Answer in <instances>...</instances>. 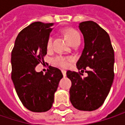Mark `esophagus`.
<instances>
[{
  "instance_id": "obj_1",
  "label": "esophagus",
  "mask_w": 125,
  "mask_h": 125,
  "mask_svg": "<svg viewBox=\"0 0 125 125\" xmlns=\"http://www.w3.org/2000/svg\"><path fill=\"white\" fill-rule=\"evenodd\" d=\"M62 72L63 76V77H66V72L65 70L62 69Z\"/></svg>"
}]
</instances>
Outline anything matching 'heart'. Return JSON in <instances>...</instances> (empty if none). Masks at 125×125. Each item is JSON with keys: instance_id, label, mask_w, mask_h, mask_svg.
<instances>
[{"instance_id": "1", "label": "heart", "mask_w": 125, "mask_h": 125, "mask_svg": "<svg viewBox=\"0 0 125 125\" xmlns=\"http://www.w3.org/2000/svg\"><path fill=\"white\" fill-rule=\"evenodd\" d=\"M63 34L65 38L66 39V40L69 42V43H70L71 45L80 41V32L76 30L74 28H66L63 31ZM52 42H53V37L50 36L48 42H47V48L50 49L52 47ZM72 61V59L71 57H66V56H57L56 57H55L53 59V62L55 65L60 66L62 68H66L69 66V63Z\"/></svg>"}]
</instances>
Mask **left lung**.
Instances as JSON below:
<instances>
[{
	"mask_svg": "<svg viewBox=\"0 0 125 125\" xmlns=\"http://www.w3.org/2000/svg\"><path fill=\"white\" fill-rule=\"evenodd\" d=\"M85 46L77 62L79 72L67 71L72 82L70 101L81 111H94L106 100L114 80V53L109 34L97 23L87 21L80 23ZM87 78H82L86 69Z\"/></svg>",
	"mask_w": 125,
	"mask_h": 125,
	"instance_id": "left-lung-1",
	"label": "left lung"
}]
</instances>
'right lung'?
I'll return each mask as SVG.
<instances>
[{"mask_svg": "<svg viewBox=\"0 0 125 125\" xmlns=\"http://www.w3.org/2000/svg\"><path fill=\"white\" fill-rule=\"evenodd\" d=\"M53 25L32 23L19 33L11 52V79L16 92L22 104L33 112L51 109L63 77L60 69L51 66L45 74L35 71L47 54V42Z\"/></svg>", "mask_w": 125, "mask_h": 125, "instance_id": "right-lung-1", "label": "right lung"}]
</instances>
